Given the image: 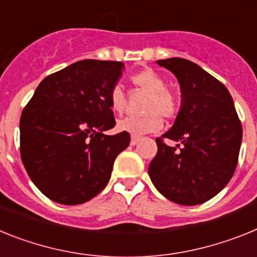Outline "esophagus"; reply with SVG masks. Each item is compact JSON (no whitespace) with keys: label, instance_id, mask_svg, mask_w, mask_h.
Returning a JSON list of instances; mask_svg holds the SVG:
<instances>
[{"label":"esophagus","instance_id":"34e87169","mask_svg":"<svg viewBox=\"0 0 257 257\" xmlns=\"http://www.w3.org/2000/svg\"><path fill=\"white\" fill-rule=\"evenodd\" d=\"M140 141H141V137H140V136H132L131 145H133V146H135V145H137Z\"/></svg>","mask_w":257,"mask_h":257}]
</instances>
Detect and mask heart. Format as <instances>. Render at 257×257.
<instances>
[{
    "mask_svg": "<svg viewBox=\"0 0 257 257\" xmlns=\"http://www.w3.org/2000/svg\"><path fill=\"white\" fill-rule=\"evenodd\" d=\"M131 82L140 90L149 94L144 107L146 115L141 117H125L117 122V129L133 136L158 132L163 126L164 119H173L180 111V102L168 90L167 81L151 68H145L131 76ZM108 103L112 112L121 115L125 111L126 95L120 85L111 88Z\"/></svg>",
    "mask_w": 257,
    "mask_h": 257,
    "instance_id": "heart-1",
    "label": "heart"
}]
</instances>
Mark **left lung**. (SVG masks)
Returning <instances> with one entry per match:
<instances>
[{
  "mask_svg": "<svg viewBox=\"0 0 257 257\" xmlns=\"http://www.w3.org/2000/svg\"><path fill=\"white\" fill-rule=\"evenodd\" d=\"M158 64L176 75L182 104L173 126L155 140L158 153L149 166V175L159 193L172 202L202 204L233 177L242 124L229 90L198 64L182 58L160 59ZM164 139L181 142L179 151Z\"/></svg>",
  "mask_w": 257,
  "mask_h": 257,
  "instance_id": "obj_1",
  "label": "left lung"
}]
</instances>
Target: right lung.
Instances as JSON below:
<instances>
[{
  "mask_svg": "<svg viewBox=\"0 0 257 257\" xmlns=\"http://www.w3.org/2000/svg\"><path fill=\"white\" fill-rule=\"evenodd\" d=\"M121 62L85 59L40 82L21 116V156L33 184L49 199L81 204L101 193L116 156L131 142L115 126L108 94Z\"/></svg>",
  "mask_w": 257,
  "mask_h": 257,
  "instance_id": "1",
  "label": "right lung"
}]
</instances>
